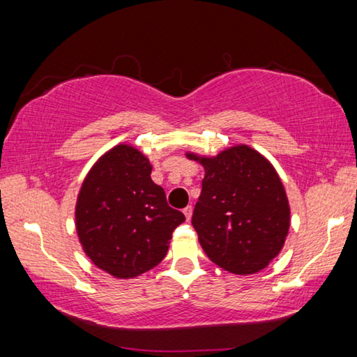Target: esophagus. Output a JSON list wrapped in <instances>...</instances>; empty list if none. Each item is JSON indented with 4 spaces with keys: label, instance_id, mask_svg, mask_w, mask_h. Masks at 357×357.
<instances>
[{
    "label": "esophagus",
    "instance_id": "esophagus-1",
    "mask_svg": "<svg viewBox=\"0 0 357 357\" xmlns=\"http://www.w3.org/2000/svg\"><path fill=\"white\" fill-rule=\"evenodd\" d=\"M192 211H193V208H192V206H185V208L183 209V213H184V215H185V219H187V220H190V217H192Z\"/></svg>",
    "mask_w": 357,
    "mask_h": 357
}]
</instances>
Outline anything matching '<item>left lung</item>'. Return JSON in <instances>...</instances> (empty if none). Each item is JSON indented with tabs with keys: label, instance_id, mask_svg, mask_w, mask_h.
Returning a JSON list of instances; mask_svg holds the SVG:
<instances>
[{
	"label": "left lung",
	"instance_id": "8db88e82",
	"mask_svg": "<svg viewBox=\"0 0 357 357\" xmlns=\"http://www.w3.org/2000/svg\"><path fill=\"white\" fill-rule=\"evenodd\" d=\"M204 167L192 225L209 259L228 273L264 269L285 244L289 204L271 162L247 144L215 157L185 154Z\"/></svg>",
	"mask_w": 357,
	"mask_h": 357
}]
</instances>
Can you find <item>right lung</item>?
Here are the masks:
<instances>
[{
  "label": "right lung",
  "mask_w": 357,
  "mask_h": 357,
  "mask_svg": "<svg viewBox=\"0 0 357 357\" xmlns=\"http://www.w3.org/2000/svg\"><path fill=\"white\" fill-rule=\"evenodd\" d=\"M146 155L118 144L84 178L75 206L80 244L91 261L118 279H132L165 258L172 233L185 220L151 179Z\"/></svg>",
  "instance_id": "right-lung-1"
}]
</instances>
